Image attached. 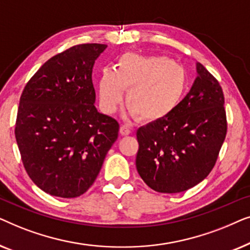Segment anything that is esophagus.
Wrapping results in <instances>:
<instances>
[{"mask_svg":"<svg viewBox=\"0 0 250 250\" xmlns=\"http://www.w3.org/2000/svg\"><path fill=\"white\" fill-rule=\"evenodd\" d=\"M121 133L123 135H129L132 133V129L127 124H123L121 126Z\"/></svg>","mask_w":250,"mask_h":250,"instance_id":"1","label":"esophagus"}]
</instances>
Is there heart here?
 <instances>
[{"mask_svg": "<svg viewBox=\"0 0 250 250\" xmlns=\"http://www.w3.org/2000/svg\"><path fill=\"white\" fill-rule=\"evenodd\" d=\"M188 86L187 71L164 56H139L126 53L121 57L116 71L102 70L99 78V97L102 109L114 112L127 92L129 114L142 121L165 118L182 101Z\"/></svg>", "mask_w": 250, "mask_h": 250, "instance_id": "heart-1", "label": "heart"}]
</instances>
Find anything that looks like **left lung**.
<instances>
[{
    "instance_id": "8db88e82",
    "label": "left lung",
    "mask_w": 250,
    "mask_h": 250,
    "mask_svg": "<svg viewBox=\"0 0 250 250\" xmlns=\"http://www.w3.org/2000/svg\"><path fill=\"white\" fill-rule=\"evenodd\" d=\"M197 71L175 110L136 132V169L157 192L179 193L200 183L215 166L227 135L223 90L199 62Z\"/></svg>"
}]
</instances>
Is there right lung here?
<instances>
[{
	"mask_svg": "<svg viewBox=\"0 0 250 250\" xmlns=\"http://www.w3.org/2000/svg\"><path fill=\"white\" fill-rule=\"evenodd\" d=\"M105 47L78 44L56 54L27 82L20 97L15 135L23 167L51 196L86 192L118 138V122L94 105L92 68Z\"/></svg>",
	"mask_w": 250,
	"mask_h": 250,
	"instance_id": "right-lung-1",
	"label": "right lung"
}]
</instances>
